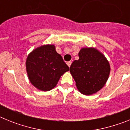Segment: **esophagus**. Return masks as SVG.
Instances as JSON below:
<instances>
[{
	"label": "esophagus",
	"instance_id": "esophagus-1",
	"mask_svg": "<svg viewBox=\"0 0 130 130\" xmlns=\"http://www.w3.org/2000/svg\"><path fill=\"white\" fill-rule=\"evenodd\" d=\"M71 64H72V62H71V61H69V62H67V65L69 66V68L70 67Z\"/></svg>",
	"mask_w": 130,
	"mask_h": 130
}]
</instances>
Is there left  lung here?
I'll return each mask as SVG.
<instances>
[{"mask_svg": "<svg viewBox=\"0 0 130 130\" xmlns=\"http://www.w3.org/2000/svg\"><path fill=\"white\" fill-rule=\"evenodd\" d=\"M79 60L72 62L70 72L79 91L84 95L95 94L104 87L109 76V63L94 47L82 48Z\"/></svg>", "mask_w": 130, "mask_h": 130, "instance_id": "left-lung-1", "label": "left lung"}]
</instances>
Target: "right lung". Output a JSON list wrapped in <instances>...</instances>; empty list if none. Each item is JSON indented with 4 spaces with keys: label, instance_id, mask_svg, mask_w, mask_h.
<instances>
[{
    "label": "right lung",
    "instance_id": "obj_1",
    "mask_svg": "<svg viewBox=\"0 0 130 130\" xmlns=\"http://www.w3.org/2000/svg\"><path fill=\"white\" fill-rule=\"evenodd\" d=\"M26 69L29 81L42 91L51 90L69 67L57 53L54 45H44L34 49L28 55Z\"/></svg>",
    "mask_w": 130,
    "mask_h": 130
}]
</instances>
